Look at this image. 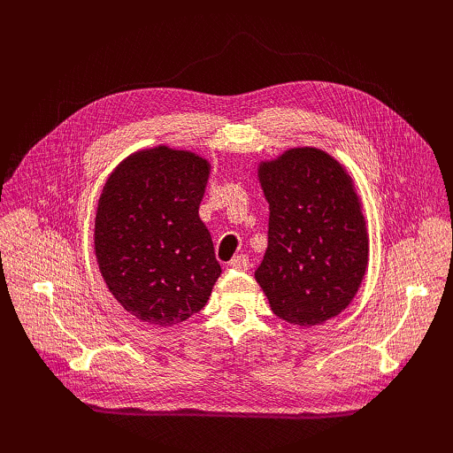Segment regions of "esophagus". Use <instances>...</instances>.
<instances>
[{
	"label": "esophagus",
	"mask_w": 453,
	"mask_h": 453,
	"mask_svg": "<svg viewBox=\"0 0 453 453\" xmlns=\"http://www.w3.org/2000/svg\"><path fill=\"white\" fill-rule=\"evenodd\" d=\"M229 266H231L233 270L246 272V270H250V258H248V255H239V257H234V258L231 260Z\"/></svg>",
	"instance_id": "34e87169"
}]
</instances>
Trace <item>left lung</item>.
<instances>
[{"mask_svg":"<svg viewBox=\"0 0 453 453\" xmlns=\"http://www.w3.org/2000/svg\"><path fill=\"white\" fill-rule=\"evenodd\" d=\"M258 181L270 222L255 279L277 318L325 323L345 311L367 270L369 236L352 180L326 152L303 147L260 163Z\"/></svg>","mask_w":453,"mask_h":453,"instance_id":"left-lung-1","label":"left lung"}]
</instances>
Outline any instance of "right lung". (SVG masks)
<instances>
[{"label": "right lung", "instance_id": "right-lung-1", "mask_svg": "<svg viewBox=\"0 0 453 453\" xmlns=\"http://www.w3.org/2000/svg\"><path fill=\"white\" fill-rule=\"evenodd\" d=\"M209 171L195 152L156 147L127 157L104 183L95 255L108 290L141 321H185L222 273L198 217Z\"/></svg>", "mask_w": 453, "mask_h": 453}]
</instances>
